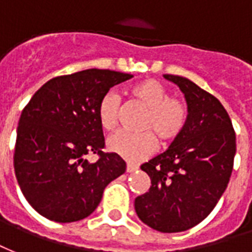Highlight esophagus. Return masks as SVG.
I'll use <instances>...</instances> for the list:
<instances>
[{"label": "esophagus", "instance_id": "obj_1", "mask_svg": "<svg viewBox=\"0 0 252 252\" xmlns=\"http://www.w3.org/2000/svg\"><path fill=\"white\" fill-rule=\"evenodd\" d=\"M137 169H138V166H137V165H133V164H127V165H126V172H127V173L135 172Z\"/></svg>", "mask_w": 252, "mask_h": 252}]
</instances>
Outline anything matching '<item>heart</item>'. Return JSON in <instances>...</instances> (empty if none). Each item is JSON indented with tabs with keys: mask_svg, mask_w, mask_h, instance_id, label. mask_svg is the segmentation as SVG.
I'll return each instance as SVG.
<instances>
[{
	"mask_svg": "<svg viewBox=\"0 0 252 252\" xmlns=\"http://www.w3.org/2000/svg\"><path fill=\"white\" fill-rule=\"evenodd\" d=\"M130 96L146 110L139 128L144 133L131 134L119 131L110 137L107 148L131 162L142 161L156 152L157 138L161 144L177 139L188 124V107L183 99L169 96L168 88L157 80L148 79L130 88ZM121 99L118 94L108 91L100 99L98 119L106 131H113L119 124Z\"/></svg>",
	"mask_w": 252,
	"mask_h": 252,
	"instance_id": "obj_1",
	"label": "heart"
}]
</instances>
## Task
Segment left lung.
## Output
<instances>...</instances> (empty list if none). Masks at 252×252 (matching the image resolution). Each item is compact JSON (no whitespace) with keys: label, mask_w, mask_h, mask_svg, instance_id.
Instances as JSON below:
<instances>
[{"label":"left lung","mask_w":252,"mask_h":252,"mask_svg":"<svg viewBox=\"0 0 252 252\" xmlns=\"http://www.w3.org/2000/svg\"><path fill=\"white\" fill-rule=\"evenodd\" d=\"M164 78L184 94L188 124L164 153L141 165L152 185L134 207L146 225L172 234L192 228L212 212L232 173L236 137L219 99L187 78Z\"/></svg>","instance_id":"8db88e82"}]
</instances>
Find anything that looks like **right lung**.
I'll use <instances>...</instances> for the list:
<instances>
[{"label":"right lung","mask_w":252,"mask_h":252,"mask_svg":"<svg viewBox=\"0 0 252 252\" xmlns=\"http://www.w3.org/2000/svg\"><path fill=\"white\" fill-rule=\"evenodd\" d=\"M133 78L110 69H84L51 79L21 113L14 172L21 192L38 214L58 223L87 218L104 188L126 170L117 153H104L98 106L104 94ZM96 154V163L85 158Z\"/></svg>","instance_id":"right-lung-1"}]
</instances>
